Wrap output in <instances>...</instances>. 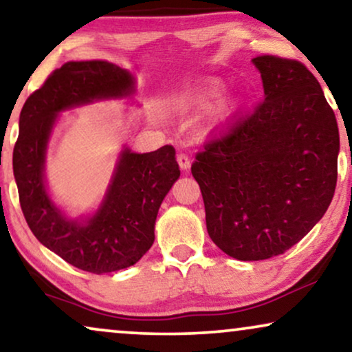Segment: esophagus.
<instances>
[{
  "instance_id": "obj_1",
  "label": "esophagus",
  "mask_w": 352,
  "mask_h": 352,
  "mask_svg": "<svg viewBox=\"0 0 352 352\" xmlns=\"http://www.w3.org/2000/svg\"><path fill=\"white\" fill-rule=\"evenodd\" d=\"M177 161H179V166H180L182 170H188L190 166H191V159L188 157V154H186V153L177 154Z\"/></svg>"
}]
</instances>
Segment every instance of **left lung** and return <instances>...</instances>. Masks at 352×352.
<instances>
[{
    "instance_id": "8db88e82",
    "label": "left lung",
    "mask_w": 352,
    "mask_h": 352,
    "mask_svg": "<svg viewBox=\"0 0 352 352\" xmlns=\"http://www.w3.org/2000/svg\"><path fill=\"white\" fill-rule=\"evenodd\" d=\"M252 63L264 100L233 116L191 164L209 236L238 261L270 259L302 240L338 179V125L317 78L296 59Z\"/></svg>"
}]
</instances>
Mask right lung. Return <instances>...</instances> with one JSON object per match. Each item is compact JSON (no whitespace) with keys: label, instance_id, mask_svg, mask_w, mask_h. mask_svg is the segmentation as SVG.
<instances>
[{"label":"right lung","instance_id":"1","mask_svg":"<svg viewBox=\"0 0 352 352\" xmlns=\"http://www.w3.org/2000/svg\"><path fill=\"white\" fill-rule=\"evenodd\" d=\"M133 78L106 60L65 63L27 98L19 119L12 167L21 208L30 230L65 262L91 274L130 267L153 246L164 196L180 177L172 144L153 153H122L101 209L78 223L51 203L43 184L45 149L59 111L98 98L129 95Z\"/></svg>","mask_w":352,"mask_h":352}]
</instances>
